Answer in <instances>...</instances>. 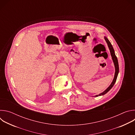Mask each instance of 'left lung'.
I'll return each mask as SVG.
<instances>
[{
    "mask_svg": "<svg viewBox=\"0 0 135 135\" xmlns=\"http://www.w3.org/2000/svg\"><path fill=\"white\" fill-rule=\"evenodd\" d=\"M104 39H105V40L106 41V42L107 44L109 50L110 51V55H111V56H112V60H113L114 65L115 74H114V79L113 80V81L111 83V84H110V85L104 91H103V92H102L101 93H100L98 95H94V97H98V96L103 95L105 94L106 93H107L112 88V87L114 86L115 83L116 82V81H117V78H118V74H119V67L118 60V59H117V57L116 56V55H115L114 50L110 42L108 40V38L106 37H104Z\"/></svg>",
    "mask_w": 135,
    "mask_h": 135,
    "instance_id": "1",
    "label": "left lung"
}]
</instances>
